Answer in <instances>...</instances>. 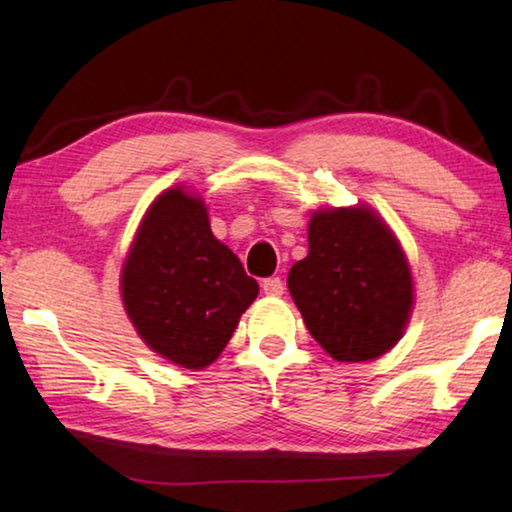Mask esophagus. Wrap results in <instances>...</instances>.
Here are the masks:
<instances>
[{
  "mask_svg": "<svg viewBox=\"0 0 512 512\" xmlns=\"http://www.w3.org/2000/svg\"><path fill=\"white\" fill-rule=\"evenodd\" d=\"M262 289H264L266 296L280 298L284 293V284H282L280 277H266V280L262 282Z\"/></svg>",
  "mask_w": 512,
  "mask_h": 512,
  "instance_id": "1",
  "label": "esophagus"
}]
</instances>
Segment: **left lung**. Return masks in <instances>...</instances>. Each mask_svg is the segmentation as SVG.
Returning <instances> with one entry per match:
<instances>
[{"instance_id":"left-lung-1","label":"left lung","mask_w":512,"mask_h":512,"mask_svg":"<svg viewBox=\"0 0 512 512\" xmlns=\"http://www.w3.org/2000/svg\"><path fill=\"white\" fill-rule=\"evenodd\" d=\"M309 253L287 284L309 334L336 361H372L402 339L413 309L409 262L368 205L325 207L307 230Z\"/></svg>"}]
</instances>
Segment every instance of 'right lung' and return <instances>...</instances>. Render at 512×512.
Listing matches in <instances>:
<instances>
[{
    "label": "right lung",
    "mask_w": 512,
    "mask_h": 512,
    "mask_svg": "<svg viewBox=\"0 0 512 512\" xmlns=\"http://www.w3.org/2000/svg\"><path fill=\"white\" fill-rule=\"evenodd\" d=\"M259 287L212 235L203 198L171 187L155 198L121 268V298L140 339L171 363L219 359Z\"/></svg>",
    "instance_id": "1"
}]
</instances>
